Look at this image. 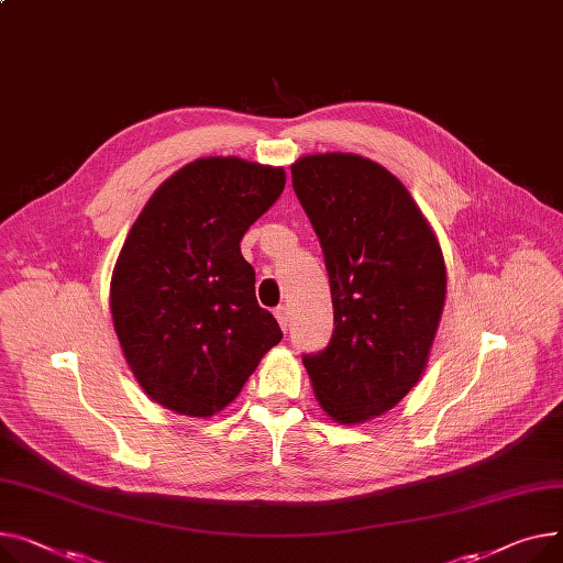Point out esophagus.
Masks as SVG:
<instances>
[{"mask_svg": "<svg viewBox=\"0 0 563 563\" xmlns=\"http://www.w3.org/2000/svg\"><path fill=\"white\" fill-rule=\"evenodd\" d=\"M276 319H278V323H280V328L283 330H287L289 328V310L285 308V306H280V308H276Z\"/></svg>", "mask_w": 563, "mask_h": 563, "instance_id": "34e87169", "label": "esophagus"}]
</instances>
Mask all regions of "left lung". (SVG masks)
Wrapping results in <instances>:
<instances>
[{
  "instance_id": "obj_1",
  "label": "left lung",
  "mask_w": 563,
  "mask_h": 563,
  "mask_svg": "<svg viewBox=\"0 0 563 563\" xmlns=\"http://www.w3.org/2000/svg\"><path fill=\"white\" fill-rule=\"evenodd\" d=\"M319 238L334 312L323 351L303 355L328 417L364 423L396 407L426 368L445 301L441 246L405 185L355 154L291 165Z\"/></svg>"
}]
</instances>
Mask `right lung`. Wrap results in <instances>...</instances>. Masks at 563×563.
Segmentation results:
<instances>
[{"label": "right lung", "mask_w": 563, "mask_h": 563, "mask_svg": "<svg viewBox=\"0 0 563 563\" xmlns=\"http://www.w3.org/2000/svg\"><path fill=\"white\" fill-rule=\"evenodd\" d=\"M285 187V169L199 158L146 201L110 278V312L140 387L183 417L208 419L283 340L255 301L240 242Z\"/></svg>", "instance_id": "1"}]
</instances>
